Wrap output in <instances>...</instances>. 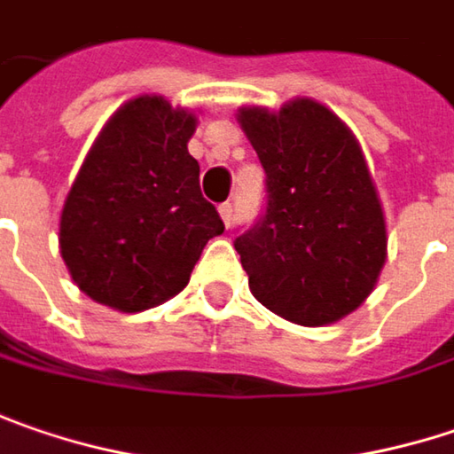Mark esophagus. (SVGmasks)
Masks as SVG:
<instances>
[{"label": "esophagus", "instance_id": "obj_1", "mask_svg": "<svg viewBox=\"0 0 454 454\" xmlns=\"http://www.w3.org/2000/svg\"><path fill=\"white\" fill-rule=\"evenodd\" d=\"M218 213H221L223 223H226V226H231V221H233V205H231V202H223V205L218 207Z\"/></svg>", "mask_w": 454, "mask_h": 454}]
</instances>
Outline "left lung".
<instances>
[{
    "label": "left lung",
    "mask_w": 454,
    "mask_h": 454,
    "mask_svg": "<svg viewBox=\"0 0 454 454\" xmlns=\"http://www.w3.org/2000/svg\"><path fill=\"white\" fill-rule=\"evenodd\" d=\"M239 122L267 174V210L233 247L254 298L272 313L326 326L364 303L386 264V218L352 130L316 99Z\"/></svg>",
    "instance_id": "left-lung-1"
}]
</instances>
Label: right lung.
Returning a JSON list of instances; mask_svg holds the SVG:
<instances>
[{
	"mask_svg": "<svg viewBox=\"0 0 454 454\" xmlns=\"http://www.w3.org/2000/svg\"><path fill=\"white\" fill-rule=\"evenodd\" d=\"M195 128L192 113L144 94L90 148L61 210L59 247L71 280L97 303L121 313L161 306L223 233L187 151Z\"/></svg>",
	"mask_w": 454,
	"mask_h": 454,
	"instance_id": "1",
	"label": "right lung"
}]
</instances>
